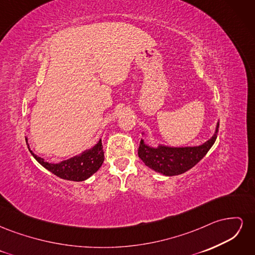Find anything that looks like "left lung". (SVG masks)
<instances>
[{"mask_svg": "<svg viewBox=\"0 0 255 255\" xmlns=\"http://www.w3.org/2000/svg\"><path fill=\"white\" fill-rule=\"evenodd\" d=\"M219 128V122L215 128L214 135L200 145L170 146L158 143L157 146L146 144L141 138L138 156L152 170L166 176L179 175L188 171L201 160L210 151L216 141ZM142 135L145 133L142 132Z\"/></svg>", "mask_w": 255, "mask_h": 255, "instance_id": "8db88e82", "label": "left lung"}]
</instances>
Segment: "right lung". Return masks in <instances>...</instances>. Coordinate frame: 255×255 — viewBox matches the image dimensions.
I'll use <instances>...</instances> for the list:
<instances>
[{
	"mask_svg": "<svg viewBox=\"0 0 255 255\" xmlns=\"http://www.w3.org/2000/svg\"><path fill=\"white\" fill-rule=\"evenodd\" d=\"M25 140L30 154H32L38 163L47 169V170L63 180L74 182L87 180L99 170L104 161V152L101 138L91 148L86 149L82 153L78 154V155L58 161V163H49V161H45L43 158L36 155L29 149L27 137H25Z\"/></svg>",
	"mask_w": 255,
	"mask_h": 255,
	"instance_id": "add662e5",
	"label": "right lung"
}]
</instances>
